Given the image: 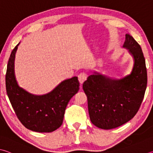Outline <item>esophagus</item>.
<instances>
[{
	"label": "esophagus",
	"mask_w": 153,
	"mask_h": 153,
	"mask_svg": "<svg viewBox=\"0 0 153 153\" xmlns=\"http://www.w3.org/2000/svg\"><path fill=\"white\" fill-rule=\"evenodd\" d=\"M86 79H87V75L85 73H81L78 76V80L81 85L85 81Z\"/></svg>",
	"instance_id": "34e87169"
}]
</instances>
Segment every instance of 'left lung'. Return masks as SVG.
Returning a JSON list of instances; mask_svg holds the SVG:
<instances>
[{"instance_id": "1", "label": "left lung", "mask_w": 153, "mask_h": 153, "mask_svg": "<svg viewBox=\"0 0 153 153\" xmlns=\"http://www.w3.org/2000/svg\"><path fill=\"white\" fill-rule=\"evenodd\" d=\"M123 47L134 58L130 74L113 79L94 71L83 84L90 120L99 128L110 130L126 123L137 113L144 98L147 72L142 49L128 34Z\"/></svg>"}]
</instances>
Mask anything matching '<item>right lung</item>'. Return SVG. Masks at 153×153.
I'll use <instances>...</instances> for the list:
<instances>
[{
    "mask_svg": "<svg viewBox=\"0 0 153 153\" xmlns=\"http://www.w3.org/2000/svg\"><path fill=\"white\" fill-rule=\"evenodd\" d=\"M11 52L7 64L6 89L19 120L27 128L38 132H51L62 124L66 106L78 91L77 77L65 79L50 92L36 95L19 85L15 74V59L18 46Z\"/></svg>",
    "mask_w": 153,
    "mask_h": 153,
    "instance_id": "obj_1",
    "label": "right lung"
}]
</instances>
